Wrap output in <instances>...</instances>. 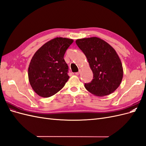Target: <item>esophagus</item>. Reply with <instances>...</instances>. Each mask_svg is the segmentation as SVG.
I'll return each mask as SVG.
<instances>
[{"label": "esophagus", "mask_w": 146, "mask_h": 146, "mask_svg": "<svg viewBox=\"0 0 146 146\" xmlns=\"http://www.w3.org/2000/svg\"><path fill=\"white\" fill-rule=\"evenodd\" d=\"M80 70H79L78 72H76V75H77V76H78V75L80 74Z\"/></svg>", "instance_id": "1"}]
</instances>
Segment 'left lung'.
Wrapping results in <instances>:
<instances>
[{
  "label": "left lung",
  "mask_w": 146,
  "mask_h": 146,
  "mask_svg": "<svg viewBox=\"0 0 146 146\" xmlns=\"http://www.w3.org/2000/svg\"><path fill=\"white\" fill-rule=\"evenodd\" d=\"M76 42L85 55L93 73L92 80L85 84L86 89L100 97L113 93L123 77L122 65L116 50L98 37L78 39Z\"/></svg>",
  "instance_id": "obj_1"
}]
</instances>
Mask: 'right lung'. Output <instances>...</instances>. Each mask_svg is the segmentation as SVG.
Instances as JSON below:
<instances>
[{
    "instance_id": "1",
    "label": "right lung",
    "mask_w": 146,
    "mask_h": 146,
    "mask_svg": "<svg viewBox=\"0 0 146 146\" xmlns=\"http://www.w3.org/2000/svg\"><path fill=\"white\" fill-rule=\"evenodd\" d=\"M73 41L72 39L57 37L35 52L29 64L28 76L31 86L38 96L48 98L55 94L68 80V66L64 55Z\"/></svg>"
}]
</instances>
